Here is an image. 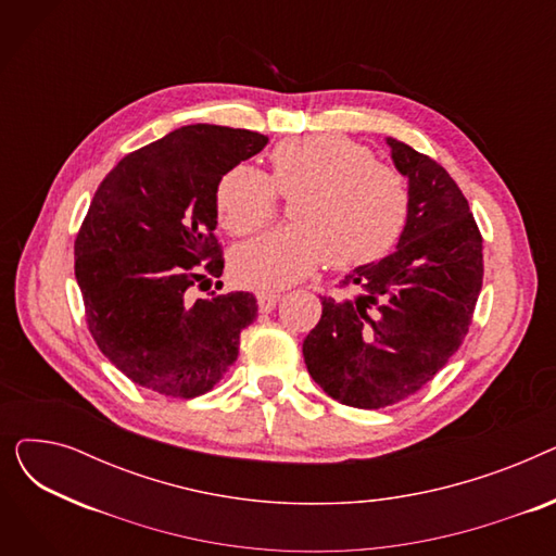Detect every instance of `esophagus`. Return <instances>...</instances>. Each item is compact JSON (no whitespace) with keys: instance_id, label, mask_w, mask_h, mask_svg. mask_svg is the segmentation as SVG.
<instances>
[{"instance_id":"34e87169","label":"esophagus","mask_w":556,"mask_h":556,"mask_svg":"<svg viewBox=\"0 0 556 556\" xmlns=\"http://www.w3.org/2000/svg\"><path fill=\"white\" fill-rule=\"evenodd\" d=\"M281 300L279 293H273V290H261V293H256V302H258V311L268 313L277 306V302Z\"/></svg>"}]
</instances>
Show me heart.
<instances>
[{
  "instance_id": "b5f03b06",
  "label": "heart",
  "mask_w": 556,
  "mask_h": 556,
  "mask_svg": "<svg viewBox=\"0 0 556 556\" xmlns=\"http://www.w3.org/2000/svg\"><path fill=\"white\" fill-rule=\"evenodd\" d=\"M279 195L293 198L295 225L239 245L231 270L252 288H283L327 261L352 270L386 256L410 214L405 175L374 160L367 146L342 135H308L277 143L270 173L237 164L216 185V212L233 237L266 227L279 210Z\"/></svg>"
}]
</instances>
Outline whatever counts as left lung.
<instances>
[{"label":"left lung","instance_id":"8db88e82","mask_svg":"<svg viewBox=\"0 0 556 556\" xmlns=\"http://www.w3.org/2000/svg\"><path fill=\"white\" fill-rule=\"evenodd\" d=\"M410 180V214L386 258L356 268L323 300L304 340L313 381L342 405L378 410L417 394L469 333L482 288V233L462 189L432 157L388 139Z\"/></svg>","mask_w":556,"mask_h":556}]
</instances>
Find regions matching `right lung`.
Instances as JSON below:
<instances>
[{"instance_id":"obj_1","label":"right lung","mask_w":556,"mask_h":556,"mask_svg":"<svg viewBox=\"0 0 556 556\" xmlns=\"http://www.w3.org/2000/svg\"><path fill=\"white\" fill-rule=\"evenodd\" d=\"M268 143L252 130L195 124L141 146L99 185L74 243L85 319L132 383L173 399L210 392L256 317L250 293L193 300L223 275L220 175Z\"/></svg>"}]
</instances>
